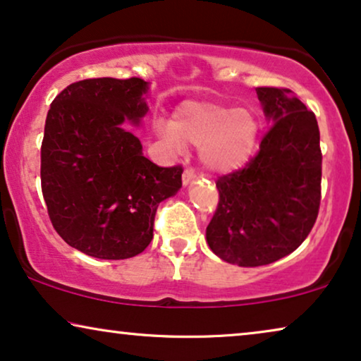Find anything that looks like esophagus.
Wrapping results in <instances>:
<instances>
[{
  "label": "esophagus",
  "mask_w": 361,
  "mask_h": 361,
  "mask_svg": "<svg viewBox=\"0 0 361 361\" xmlns=\"http://www.w3.org/2000/svg\"><path fill=\"white\" fill-rule=\"evenodd\" d=\"M194 179H195V171L190 169V167H187V169L184 171V174H182V184L184 185L190 184Z\"/></svg>",
  "instance_id": "esophagus-1"
}]
</instances>
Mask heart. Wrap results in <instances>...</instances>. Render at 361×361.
I'll list each match as a JSON object with an SVG mask.
<instances>
[{
  "mask_svg": "<svg viewBox=\"0 0 361 361\" xmlns=\"http://www.w3.org/2000/svg\"><path fill=\"white\" fill-rule=\"evenodd\" d=\"M259 131V118L248 108L197 100L184 102L171 123L157 125V135L177 152L184 145L200 146L202 164L216 174L248 164L258 149Z\"/></svg>",
  "mask_w": 361,
  "mask_h": 361,
  "instance_id": "heart-1",
  "label": "heart"
}]
</instances>
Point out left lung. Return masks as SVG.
Wrapping results in <instances>:
<instances>
[{
  "mask_svg": "<svg viewBox=\"0 0 361 361\" xmlns=\"http://www.w3.org/2000/svg\"><path fill=\"white\" fill-rule=\"evenodd\" d=\"M271 121L243 169L216 180L220 200L207 243L226 263L255 268L299 248L317 220L322 180L315 115L288 88L258 87Z\"/></svg>",
  "mask_w": 361,
  "mask_h": 361,
  "instance_id": "8db88e82",
  "label": "left lung"
}]
</instances>
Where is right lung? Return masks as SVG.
I'll return each mask as SVG.
<instances>
[{
    "label": "right lung",
    "instance_id": "1",
    "mask_svg": "<svg viewBox=\"0 0 361 361\" xmlns=\"http://www.w3.org/2000/svg\"><path fill=\"white\" fill-rule=\"evenodd\" d=\"M142 78H87L51 103L41 147V185L62 240L93 258L126 259L152 240L157 205L182 187V167H159L123 128L146 115Z\"/></svg>",
    "mask_w": 361,
    "mask_h": 361
}]
</instances>
